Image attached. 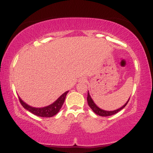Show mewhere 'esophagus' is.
Instances as JSON below:
<instances>
[{"instance_id": "obj_1", "label": "esophagus", "mask_w": 153, "mask_h": 153, "mask_svg": "<svg viewBox=\"0 0 153 153\" xmlns=\"http://www.w3.org/2000/svg\"><path fill=\"white\" fill-rule=\"evenodd\" d=\"M80 81L81 82H87V80L85 78H82V79H80Z\"/></svg>"}]
</instances>
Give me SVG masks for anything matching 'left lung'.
<instances>
[{
    "label": "left lung",
    "mask_w": 153,
    "mask_h": 153,
    "mask_svg": "<svg viewBox=\"0 0 153 153\" xmlns=\"http://www.w3.org/2000/svg\"><path fill=\"white\" fill-rule=\"evenodd\" d=\"M129 101V99L127 100V101L125 103V104L123 105V106L122 107H120L119 108H117V109L114 110V111H106V110L102 109V108H99V107L94 103V100L92 99V98H91V96H90L89 91H88V97H87L88 104V106H90V108L92 109V111L95 114H96L97 115L101 116V117H108V116H111V115L115 114L118 113L119 111L123 109V108L126 106V105L127 104L128 101Z\"/></svg>",
    "instance_id": "obj_1"
}]
</instances>
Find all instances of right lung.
<instances>
[{
    "mask_svg": "<svg viewBox=\"0 0 153 153\" xmlns=\"http://www.w3.org/2000/svg\"><path fill=\"white\" fill-rule=\"evenodd\" d=\"M68 93V91H66L64 94L61 95L60 96L54 101V103H51L49 106H45V107H41V108H36V107H33L28 105L27 103L24 102L23 100L19 98V101H20L21 103L25 109H26L29 111H30L31 113L34 114V115L38 116V117H52L53 116L56 115L59 112V111L60 110V108H62L63 103H64L65 99L67 96V94Z\"/></svg>",
    "mask_w": 153,
    "mask_h": 153,
    "instance_id": "right-lung-1",
    "label": "right lung"
}]
</instances>
